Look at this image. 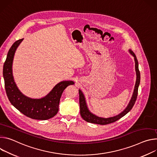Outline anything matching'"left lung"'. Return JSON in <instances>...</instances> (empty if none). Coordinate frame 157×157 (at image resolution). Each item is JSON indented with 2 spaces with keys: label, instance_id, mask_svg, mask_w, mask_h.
Segmentation results:
<instances>
[{
  "label": "left lung",
  "instance_id": "left-lung-1",
  "mask_svg": "<svg viewBox=\"0 0 157 157\" xmlns=\"http://www.w3.org/2000/svg\"><path fill=\"white\" fill-rule=\"evenodd\" d=\"M129 52L131 54L132 56L134 57L135 63V71H136V83L135 85V89L133 93V95L131 98V100L128 103V105L126 107V109L121 112L120 114L109 117V118H103L98 117L94 114H93L92 112H90L89 110L87 105H86V103L85 101V98L84 97V95L83 94L82 92L79 89V103H80V115L82 117V118L85 120L86 121L89 123L95 124H99V125H107L113 122H115L117 120H119L121 117H123L124 115H125L127 113H128L133 108L134 104L136 101L137 95H138V86L140 85V73L138 69V63L137 59L136 57L135 54L133 53V52L131 50H129Z\"/></svg>",
  "mask_w": 157,
  "mask_h": 157
}]
</instances>
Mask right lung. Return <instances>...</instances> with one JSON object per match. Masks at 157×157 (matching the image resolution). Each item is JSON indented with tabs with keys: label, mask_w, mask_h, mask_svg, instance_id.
Returning <instances> with one entry per match:
<instances>
[{
	"label": "right lung",
	"mask_w": 157,
	"mask_h": 157,
	"mask_svg": "<svg viewBox=\"0 0 157 157\" xmlns=\"http://www.w3.org/2000/svg\"><path fill=\"white\" fill-rule=\"evenodd\" d=\"M24 39L15 42L9 49L4 64L3 76L7 97L12 105L25 116L36 120H45L54 117L59 111L60 99L63 90L72 80L57 83L46 96L41 98H32L24 95L17 88L12 75V62L16 49Z\"/></svg>",
	"instance_id": "right-lung-1"
}]
</instances>
